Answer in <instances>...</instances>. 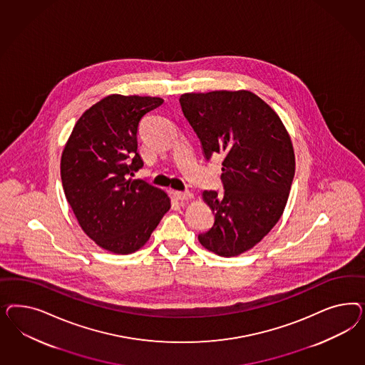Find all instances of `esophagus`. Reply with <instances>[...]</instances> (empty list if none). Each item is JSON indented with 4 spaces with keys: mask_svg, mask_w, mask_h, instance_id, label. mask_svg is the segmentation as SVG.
Instances as JSON below:
<instances>
[{
    "mask_svg": "<svg viewBox=\"0 0 365 365\" xmlns=\"http://www.w3.org/2000/svg\"><path fill=\"white\" fill-rule=\"evenodd\" d=\"M174 197L178 200H190V199H192V192H190V191H174Z\"/></svg>",
    "mask_w": 365,
    "mask_h": 365,
    "instance_id": "1",
    "label": "esophagus"
}]
</instances>
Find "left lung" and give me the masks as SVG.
<instances>
[{"label": "left lung", "instance_id": "8db88e82", "mask_svg": "<svg viewBox=\"0 0 365 365\" xmlns=\"http://www.w3.org/2000/svg\"><path fill=\"white\" fill-rule=\"evenodd\" d=\"M179 103L206 159L225 156V191L202 194L215 220L199 242L221 257L242 255L285 210L296 168L290 136L274 110L250 91L191 92Z\"/></svg>", "mask_w": 365, "mask_h": 365}]
</instances>
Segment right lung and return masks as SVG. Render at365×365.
<instances>
[{"label":"right lung","instance_id":"add662e5","mask_svg":"<svg viewBox=\"0 0 365 365\" xmlns=\"http://www.w3.org/2000/svg\"><path fill=\"white\" fill-rule=\"evenodd\" d=\"M162 104L151 96H106L80 116L63 150L66 200L83 232L113 255L139 250L171 207L163 190L133 179L143 167L139 123Z\"/></svg>","mask_w":365,"mask_h":365}]
</instances>
